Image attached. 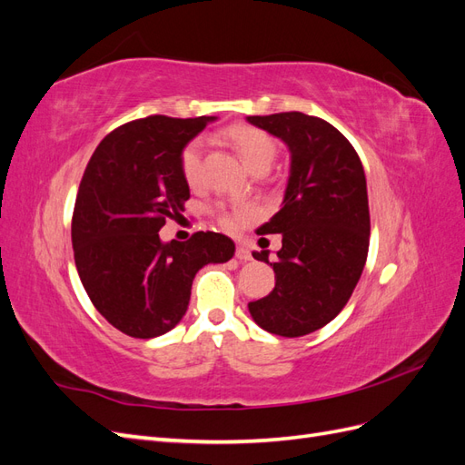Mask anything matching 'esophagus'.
Instances as JSON below:
<instances>
[{"mask_svg": "<svg viewBox=\"0 0 465 465\" xmlns=\"http://www.w3.org/2000/svg\"><path fill=\"white\" fill-rule=\"evenodd\" d=\"M236 258L241 262H248L252 260V254H250V248L246 244H238L236 246Z\"/></svg>", "mask_w": 465, "mask_h": 465, "instance_id": "1", "label": "esophagus"}]
</instances>
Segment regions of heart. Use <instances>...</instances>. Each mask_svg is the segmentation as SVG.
Masks as SVG:
<instances>
[{
  "label": "heart",
  "mask_w": 465,
  "mask_h": 465,
  "mask_svg": "<svg viewBox=\"0 0 465 465\" xmlns=\"http://www.w3.org/2000/svg\"><path fill=\"white\" fill-rule=\"evenodd\" d=\"M231 145L241 154L242 163L256 171V168H270L275 161L277 145L273 139L265 132L252 128V125H232L224 132ZM180 171L190 186H195L200 182L202 173V142H192L184 147L180 154ZM258 215L256 205L248 202L234 203L229 207H217V219L223 229L238 231L244 224Z\"/></svg>",
  "instance_id": "b5f03b06"
}]
</instances>
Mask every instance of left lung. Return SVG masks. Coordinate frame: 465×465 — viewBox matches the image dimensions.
<instances>
[{"label":"left lung","instance_id":"left-lung-1","mask_svg":"<svg viewBox=\"0 0 465 465\" xmlns=\"http://www.w3.org/2000/svg\"><path fill=\"white\" fill-rule=\"evenodd\" d=\"M246 122L281 139L291 166L283 202L258 234H281L273 265L275 287L250 302L258 326L281 337H301L330 323L357 287L369 254L367 178L357 151L326 120L281 112Z\"/></svg>","mask_w":465,"mask_h":465}]
</instances>
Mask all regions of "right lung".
I'll return each mask as SVG.
<instances>
[{
	"label": "right lung",
	"instance_id": "1",
	"mask_svg": "<svg viewBox=\"0 0 465 465\" xmlns=\"http://www.w3.org/2000/svg\"><path fill=\"white\" fill-rule=\"evenodd\" d=\"M217 116H149L110 132L79 184L72 244L91 302L125 335L151 340L184 318L193 277L234 256L219 232L163 242L159 231L184 209L190 186L180 154Z\"/></svg>",
	"mask_w": 465,
	"mask_h": 465
}]
</instances>
